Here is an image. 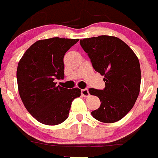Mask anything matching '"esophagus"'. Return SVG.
<instances>
[{
    "label": "esophagus",
    "instance_id": "1",
    "mask_svg": "<svg viewBox=\"0 0 158 158\" xmlns=\"http://www.w3.org/2000/svg\"><path fill=\"white\" fill-rule=\"evenodd\" d=\"M81 94L84 96V97H88V96L90 95L89 94V91H88V90L87 89H82L81 90Z\"/></svg>",
    "mask_w": 158,
    "mask_h": 158
}]
</instances>
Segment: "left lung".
<instances>
[{
	"mask_svg": "<svg viewBox=\"0 0 158 158\" xmlns=\"http://www.w3.org/2000/svg\"><path fill=\"white\" fill-rule=\"evenodd\" d=\"M94 70L105 76L103 90L90 88L99 98L100 107L91 112L95 119L112 123L122 119L132 109L140 89L139 60L131 48L115 36L99 35L80 40Z\"/></svg>",
	"mask_w": 158,
	"mask_h": 158,
	"instance_id": "left-lung-1",
	"label": "left lung"
}]
</instances>
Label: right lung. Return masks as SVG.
Listing matches in <instances>:
<instances>
[{
    "label": "right lung",
    "instance_id": "1",
    "mask_svg": "<svg viewBox=\"0 0 158 158\" xmlns=\"http://www.w3.org/2000/svg\"><path fill=\"white\" fill-rule=\"evenodd\" d=\"M78 40L59 37L39 40L27 49L18 64L21 99L28 112L45 125L65 121L73 100L81 96L78 88L67 89L54 82L56 78L64 77V56Z\"/></svg>",
    "mask_w": 158,
    "mask_h": 158
}]
</instances>
